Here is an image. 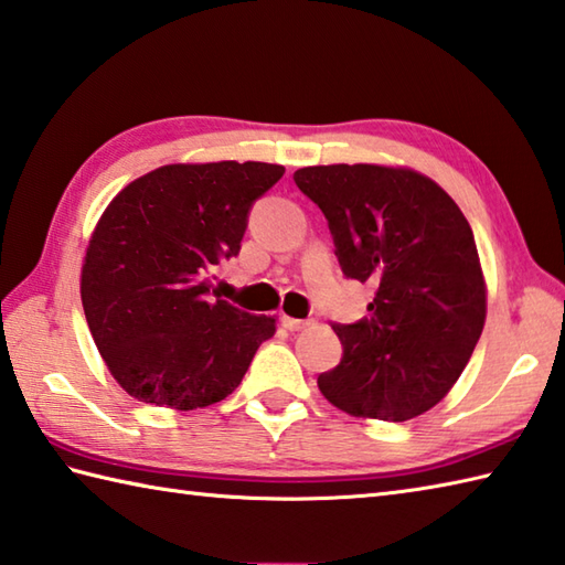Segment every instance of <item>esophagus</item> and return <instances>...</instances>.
<instances>
[{
	"instance_id": "obj_1",
	"label": "esophagus",
	"mask_w": 565,
	"mask_h": 565,
	"mask_svg": "<svg viewBox=\"0 0 565 565\" xmlns=\"http://www.w3.org/2000/svg\"><path fill=\"white\" fill-rule=\"evenodd\" d=\"M281 326L286 330H303L306 326H311V320H301V318H291V316H281Z\"/></svg>"
}]
</instances>
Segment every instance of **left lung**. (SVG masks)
Returning <instances> with one entry per match:
<instances>
[{
    "instance_id": "left-lung-1",
    "label": "left lung",
    "mask_w": 565,
    "mask_h": 565,
    "mask_svg": "<svg viewBox=\"0 0 565 565\" xmlns=\"http://www.w3.org/2000/svg\"><path fill=\"white\" fill-rule=\"evenodd\" d=\"M345 276L377 286L367 316L335 326L342 360L318 377L340 412L408 422L452 390L478 345L488 286L470 223L434 179L404 166H306Z\"/></svg>"
}]
</instances>
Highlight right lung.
I'll return each instance as SVG.
<instances>
[{"label":"right lung","instance_id":"add662e5","mask_svg":"<svg viewBox=\"0 0 565 565\" xmlns=\"http://www.w3.org/2000/svg\"><path fill=\"white\" fill-rule=\"evenodd\" d=\"M284 175L262 161L169 163L121 188L99 215L81 271L87 328L129 396L193 412L239 386L276 316L210 294L239 252L252 203Z\"/></svg>","mask_w":565,"mask_h":565}]
</instances>
